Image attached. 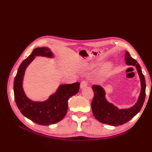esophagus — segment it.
<instances>
[{"mask_svg":"<svg viewBox=\"0 0 152 152\" xmlns=\"http://www.w3.org/2000/svg\"><path fill=\"white\" fill-rule=\"evenodd\" d=\"M87 85H88V82H87L86 80L82 81L80 83V88L83 89L84 88H85Z\"/></svg>","mask_w":152,"mask_h":152,"instance_id":"34e87169","label":"esophagus"}]
</instances>
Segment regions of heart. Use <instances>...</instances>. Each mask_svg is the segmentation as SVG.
<instances>
[{"label": "heart", "instance_id": "1", "mask_svg": "<svg viewBox=\"0 0 152 152\" xmlns=\"http://www.w3.org/2000/svg\"><path fill=\"white\" fill-rule=\"evenodd\" d=\"M110 67H111V65H110V64H109V65H108V66H107V68H110Z\"/></svg>", "mask_w": 152, "mask_h": 152}]
</instances>
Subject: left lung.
Here are the masks:
<instances>
[{"mask_svg": "<svg viewBox=\"0 0 152 152\" xmlns=\"http://www.w3.org/2000/svg\"><path fill=\"white\" fill-rule=\"evenodd\" d=\"M125 64L128 66H134L137 71L141 82V92L136 103L130 108L121 109L115 107L107 101L105 97L104 89L99 85L92 87L94 96L91 103L92 110L94 117L99 122L112 126H119L125 124L140 111L145 98V80L137 61L125 51Z\"/></svg>", "mask_w": 152, "mask_h": 152, "instance_id": "8db88e82", "label": "left lung"}]
</instances>
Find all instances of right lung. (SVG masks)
Returning <instances> with one entry per match:
<instances>
[{
  "label": "right lung",
  "instance_id": "right-lung-1",
  "mask_svg": "<svg viewBox=\"0 0 152 152\" xmlns=\"http://www.w3.org/2000/svg\"><path fill=\"white\" fill-rule=\"evenodd\" d=\"M35 56L53 58V53L50 48L43 47L33 50L18 69L14 80V95L18 109L27 119L41 125H50L60 121L68 110V101L79 91L80 83L60 84L54 94L44 101H33L25 94L23 82L27 66Z\"/></svg>",
  "mask_w": 152,
  "mask_h": 152
}]
</instances>
